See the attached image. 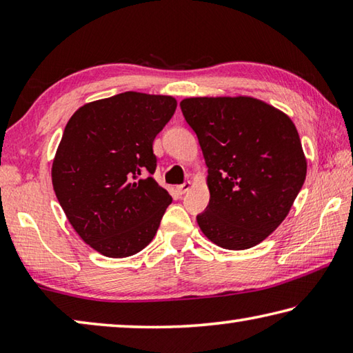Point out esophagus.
Wrapping results in <instances>:
<instances>
[{"mask_svg":"<svg viewBox=\"0 0 353 353\" xmlns=\"http://www.w3.org/2000/svg\"><path fill=\"white\" fill-rule=\"evenodd\" d=\"M191 187H193V183H191L190 181H187V182L182 183V185H179V187H177L179 194H185V193H187V191H188Z\"/></svg>","mask_w":353,"mask_h":353,"instance_id":"esophagus-1","label":"esophagus"}]
</instances>
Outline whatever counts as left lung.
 <instances>
[{"mask_svg":"<svg viewBox=\"0 0 353 353\" xmlns=\"http://www.w3.org/2000/svg\"><path fill=\"white\" fill-rule=\"evenodd\" d=\"M181 109L198 135L210 202L196 216L212 243L254 248L290 213L307 159L288 115L250 97L187 98Z\"/></svg>","mask_w":353,"mask_h":353,"instance_id":"obj_1","label":"left lung"}]
</instances>
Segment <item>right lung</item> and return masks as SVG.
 Returning <instances> with one entry per match:
<instances>
[{
    "label": "right lung",
    "mask_w": 353,
    "mask_h": 353,
    "mask_svg": "<svg viewBox=\"0 0 353 353\" xmlns=\"http://www.w3.org/2000/svg\"><path fill=\"white\" fill-rule=\"evenodd\" d=\"M177 101L124 92L77 109L52 160V188L83 241L110 259L145 249L157 234L168 191L152 177L155 135Z\"/></svg>",
    "instance_id": "add662e5"
}]
</instances>
